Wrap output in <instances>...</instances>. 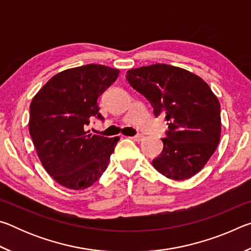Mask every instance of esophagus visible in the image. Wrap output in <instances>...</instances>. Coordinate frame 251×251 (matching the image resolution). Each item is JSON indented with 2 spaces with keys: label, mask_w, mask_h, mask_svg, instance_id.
Returning a JSON list of instances; mask_svg holds the SVG:
<instances>
[{
  "label": "esophagus",
  "mask_w": 251,
  "mask_h": 251,
  "mask_svg": "<svg viewBox=\"0 0 251 251\" xmlns=\"http://www.w3.org/2000/svg\"><path fill=\"white\" fill-rule=\"evenodd\" d=\"M143 137H144L143 134H137V135H135L133 138H134L135 142H141L142 139H143Z\"/></svg>",
  "instance_id": "obj_1"
}]
</instances>
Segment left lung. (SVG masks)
Here are the masks:
<instances>
[{
  "instance_id": "1",
  "label": "left lung",
  "mask_w": 251,
  "mask_h": 251,
  "mask_svg": "<svg viewBox=\"0 0 251 251\" xmlns=\"http://www.w3.org/2000/svg\"><path fill=\"white\" fill-rule=\"evenodd\" d=\"M126 79L167 122L163 151L152 159L161 175L188 179L205 166L220 139V104L208 84L179 67L152 64L130 70Z\"/></svg>"
}]
</instances>
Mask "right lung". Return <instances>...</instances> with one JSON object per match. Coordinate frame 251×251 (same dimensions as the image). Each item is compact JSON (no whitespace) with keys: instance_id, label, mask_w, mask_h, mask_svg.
<instances>
[{"instance_id":"obj_1","label":"right lung","mask_w":251,"mask_h":251,"mask_svg":"<svg viewBox=\"0 0 251 251\" xmlns=\"http://www.w3.org/2000/svg\"><path fill=\"white\" fill-rule=\"evenodd\" d=\"M112 67L87 64L53 76L29 106V134L45 171L58 184L78 190L92 186L108 166L120 137L90 134L104 122L97 99L118 77Z\"/></svg>"}]
</instances>
